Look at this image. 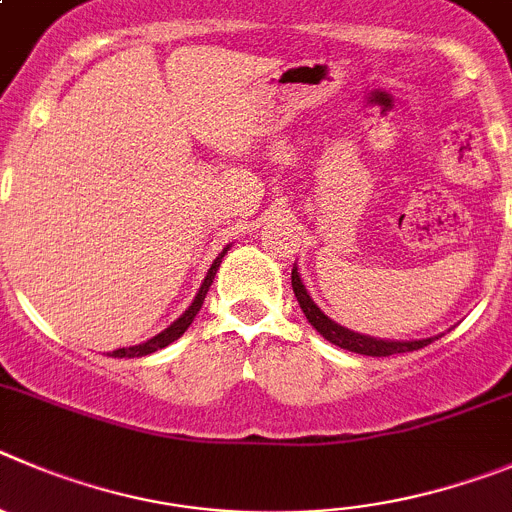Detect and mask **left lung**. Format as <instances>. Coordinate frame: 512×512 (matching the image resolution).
Listing matches in <instances>:
<instances>
[{
  "label": "left lung",
  "instance_id": "8db88e82",
  "mask_svg": "<svg viewBox=\"0 0 512 512\" xmlns=\"http://www.w3.org/2000/svg\"><path fill=\"white\" fill-rule=\"evenodd\" d=\"M292 287H294V297H297L299 307H302L309 325L320 332L325 340H330L332 345H337V348L342 350H350V353H360V355H373V358H388V355H396V353H411V350H419L431 342V337H426V340H409V342L378 340V337H368V335H360V332L345 330V327H340L337 322H332L330 317H327V314L312 302V297L307 294V287L302 284V276H299L297 266L292 269Z\"/></svg>",
  "mask_w": 512,
  "mask_h": 512
}]
</instances>
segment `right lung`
Returning a JSON list of instances; mask_svg holds the SVG:
<instances>
[{
    "label": "right lung",
    "mask_w": 512,
    "mask_h": 512,
    "mask_svg": "<svg viewBox=\"0 0 512 512\" xmlns=\"http://www.w3.org/2000/svg\"><path fill=\"white\" fill-rule=\"evenodd\" d=\"M225 251H228V248H223V251L218 253V259H215L213 266H210V271H208V276H205V281H203V287H200L198 297L192 299V304L185 309V314H182V317H177V320L172 322V325L167 327V330H162V332H159V335H154L152 340L142 342V345H131V348H119V350H114V353H111V355H114V358H142V355L157 353V350L167 348L170 342H175L177 337L185 335V330L192 325V320H195V314H198L200 307H203L205 294H208L210 284H213L215 271H218L220 261H223V256H225Z\"/></svg>",
    "instance_id": "right-lung-1"
}]
</instances>
